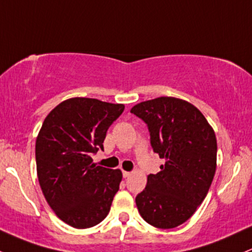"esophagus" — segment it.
<instances>
[{
    "instance_id": "esophagus-1",
    "label": "esophagus",
    "mask_w": 252,
    "mask_h": 252,
    "mask_svg": "<svg viewBox=\"0 0 252 252\" xmlns=\"http://www.w3.org/2000/svg\"><path fill=\"white\" fill-rule=\"evenodd\" d=\"M130 175H131V173L128 172V171H123V177H124V178H126V177H129Z\"/></svg>"
}]
</instances>
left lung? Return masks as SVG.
Returning <instances> with one entry per match:
<instances>
[{
    "label": "left lung",
    "instance_id": "8db88e82",
    "mask_svg": "<svg viewBox=\"0 0 252 252\" xmlns=\"http://www.w3.org/2000/svg\"><path fill=\"white\" fill-rule=\"evenodd\" d=\"M147 123L153 151L165 159L135 198L141 217L158 228H175L202 203L217 170V137L203 113L189 101L159 96L131 107Z\"/></svg>",
    "mask_w": 252,
    "mask_h": 252
}]
</instances>
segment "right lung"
Listing matches in <instances>:
<instances>
[{"mask_svg": "<svg viewBox=\"0 0 252 252\" xmlns=\"http://www.w3.org/2000/svg\"><path fill=\"white\" fill-rule=\"evenodd\" d=\"M124 110L92 98H70L51 110L35 140L39 185L46 202L63 222L88 228L109 214L122 171L93 164L109 126Z\"/></svg>", "mask_w": 252, "mask_h": 252, "instance_id": "add662e5", "label": "right lung"}]
</instances>
